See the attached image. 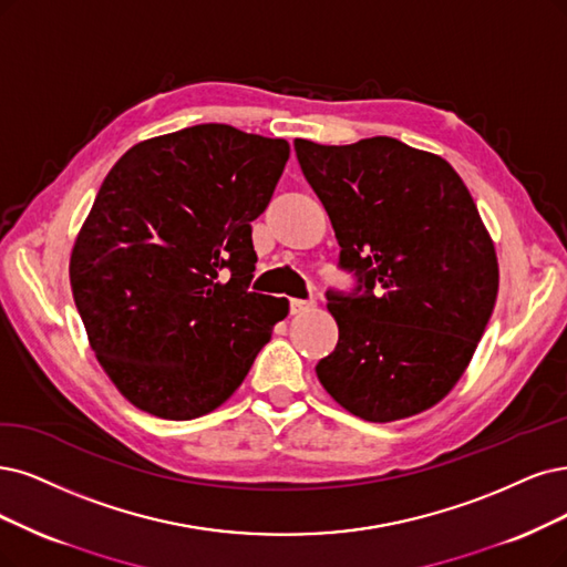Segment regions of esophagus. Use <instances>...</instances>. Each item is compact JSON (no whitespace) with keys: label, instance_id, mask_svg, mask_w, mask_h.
Segmentation results:
<instances>
[{"label":"esophagus","instance_id":"obj_1","mask_svg":"<svg viewBox=\"0 0 567 567\" xmlns=\"http://www.w3.org/2000/svg\"><path fill=\"white\" fill-rule=\"evenodd\" d=\"M291 312H295V316H301V312H308V310H312L316 308V301H303V299H291Z\"/></svg>","mask_w":567,"mask_h":567}]
</instances>
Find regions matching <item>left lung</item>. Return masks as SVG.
<instances>
[{"mask_svg":"<svg viewBox=\"0 0 567 567\" xmlns=\"http://www.w3.org/2000/svg\"><path fill=\"white\" fill-rule=\"evenodd\" d=\"M301 171L362 297L327 295L339 343L316 371L369 423L423 413L455 388L484 337L499 266L465 182L442 156L394 137L295 140ZM379 284L382 295L370 289Z\"/></svg>","mask_w":567,"mask_h":567,"instance_id":"1","label":"left lung"}]
</instances>
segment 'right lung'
I'll use <instances>...</instances> for the list:
<instances>
[{
    "label": "right lung",
    "instance_id": "add662e5",
    "mask_svg": "<svg viewBox=\"0 0 567 567\" xmlns=\"http://www.w3.org/2000/svg\"><path fill=\"white\" fill-rule=\"evenodd\" d=\"M287 158V140L203 123L137 142L104 177L70 285L100 367L140 411H215L287 318V299L247 291L251 221Z\"/></svg>",
    "mask_w": 567,
    "mask_h": 567
}]
</instances>
